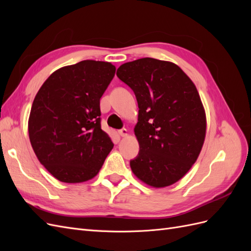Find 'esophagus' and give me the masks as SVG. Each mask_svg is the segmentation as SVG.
I'll use <instances>...</instances> for the list:
<instances>
[{"label": "esophagus", "mask_w": 251, "mask_h": 251, "mask_svg": "<svg viewBox=\"0 0 251 251\" xmlns=\"http://www.w3.org/2000/svg\"><path fill=\"white\" fill-rule=\"evenodd\" d=\"M118 133H119V135L121 136V137H126V136H127V134H128L127 130H126V128H125V127L121 128V130H119Z\"/></svg>", "instance_id": "34e87169"}]
</instances>
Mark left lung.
Here are the masks:
<instances>
[{
	"label": "left lung",
	"instance_id": "8db88e82",
	"mask_svg": "<svg viewBox=\"0 0 251 251\" xmlns=\"http://www.w3.org/2000/svg\"><path fill=\"white\" fill-rule=\"evenodd\" d=\"M116 75L138 102L134 132L138 156L132 172L156 188L179 181L202 150L206 116L195 83L176 64L144 57L121 65Z\"/></svg>",
	"mask_w": 251,
	"mask_h": 251
}]
</instances>
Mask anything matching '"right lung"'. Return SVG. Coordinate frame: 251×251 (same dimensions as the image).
Here are the masks:
<instances>
[{
  "mask_svg": "<svg viewBox=\"0 0 251 251\" xmlns=\"http://www.w3.org/2000/svg\"><path fill=\"white\" fill-rule=\"evenodd\" d=\"M108 62L82 60L53 72L35 95L29 139L39 161L57 180L94 178L114 144L101 130L100 98L115 75Z\"/></svg>",
  "mask_w": 251,
  "mask_h": 251,
  "instance_id": "right-lung-1",
  "label": "right lung"
}]
</instances>
